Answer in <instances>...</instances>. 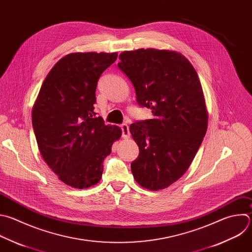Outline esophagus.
Masks as SVG:
<instances>
[{
    "label": "esophagus",
    "mask_w": 252,
    "mask_h": 252,
    "mask_svg": "<svg viewBox=\"0 0 252 252\" xmlns=\"http://www.w3.org/2000/svg\"><path fill=\"white\" fill-rule=\"evenodd\" d=\"M121 129H122V136L124 138H129L130 133H129L128 126L126 124H123V125H121Z\"/></svg>",
    "instance_id": "1"
}]
</instances>
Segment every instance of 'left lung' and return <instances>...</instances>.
Masks as SVG:
<instances>
[{
  "instance_id": "left-lung-1",
  "label": "left lung",
  "mask_w": 252,
  "mask_h": 252,
  "mask_svg": "<svg viewBox=\"0 0 252 252\" xmlns=\"http://www.w3.org/2000/svg\"><path fill=\"white\" fill-rule=\"evenodd\" d=\"M118 67L131 81L140 107L152 118L130 125L139 148L131 162L143 188H167L184 175L208 127L202 85L190 61L171 50L137 49L120 54Z\"/></svg>"
}]
</instances>
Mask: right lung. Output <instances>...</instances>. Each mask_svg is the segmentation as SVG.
<instances>
[{
  "label": "right lung",
  "mask_w": 252,
  "mask_h": 252,
  "mask_svg": "<svg viewBox=\"0 0 252 252\" xmlns=\"http://www.w3.org/2000/svg\"><path fill=\"white\" fill-rule=\"evenodd\" d=\"M118 53L76 52L61 58L43 81L32 108L40 154L66 185L89 188L102 177L104 159L122 135L96 117V88Z\"/></svg>",
  "instance_id": "right-lung-1"
}]
</instances>
